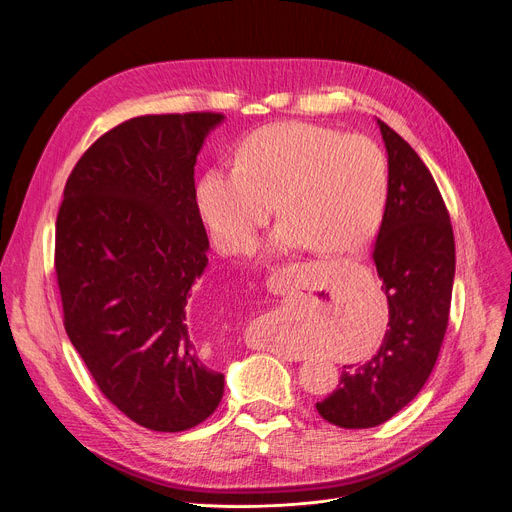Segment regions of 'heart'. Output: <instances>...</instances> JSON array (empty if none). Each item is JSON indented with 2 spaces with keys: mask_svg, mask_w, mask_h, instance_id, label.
Segmentation results:
<instances>
[{
  "mask_svg": "<svg viewBox=\"0 0 512 512\" xmlns=\"http://www.w3.org/2000/svg\"><path fill=\"white\" fill-rule=\"evenodd\" d=\"M388 198V163L365 136L282 122L251 132L237 151L235 169H210L196 202L214 245L247 251L275 205L284 218L271 251L312 247L318 253H355L380 228Z\"/></svg>",
  "mask_w": 512,
  "mask_h": 512,
  "instance_id": "obj_1",
  "label": "heart"
}]
</instances>
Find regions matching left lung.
I'll list each match as a JSON object with an SVG mask.
<instances>
[{
	"label": "left lung",
	"mask_w": 512,
	"mask_h": 512,
	"mask_svg": "<svg viewBox=\"0 0 512 512\" xmlns=\"http://www.w3.org/2000/svg\"><path fill=\"white\" fill-rule=\"evenodd\" d=\"M388 153V198L374 261L390 320L378 353L345 365L339 388L316 402L341 429L386 423L421 392L447 331L455 275L449 212L427 165L404 138L378 120Z\"/></svg>",
	"instance_id": "1"
}]
</instances>
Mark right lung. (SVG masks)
<instances>
[{
    "instance_id": "add662e5",
    "label": "right lung",
    "mask_w": 512,
    "mask_h": 512,
    "mask_svg": "<svg viewBox=\"0 0 512 512\" xmlns=\"http://www.w3.org/2000/svg\"><path fill=\"white\" fill-rule=\"evenodd\" d=\"M214 112L130 118L73 167L57 216L65 331L100 392L151 431H188L218 408L224 376L188 302L208 265L194 165Z\"/></svg>"
}]
</instances>
